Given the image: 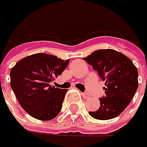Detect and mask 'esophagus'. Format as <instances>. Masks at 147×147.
Masks as SVG:
<instances>
[{
    "label": "esophagus",
    "mask_w": 147,
    "mask_h": 147,
    "mask_svg": "<svg viewBox=\"0 0 147 147\" xmlns=\"http://www.w3.org/2000/svg\"><path fill=\"white\" fill-rule=\"evenodd\" d=\"M81 95H82V97L84 99H88L90 97V95L88 94H86V93H81Z\"/></svg>",
    "instance_id": "obj_1"
}]
</instances>
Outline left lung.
<instances>
[{"mask_svg":"<svg viewBox=\"0 0 147 147\" xmlns=\"http://www.w3.org/2000/svg\"><path fill=\"white\" fill-rule=\"evenodd\" d=\"M83 59L105 81L106 96L100 99V108L89 114L100 120L119 116L130 104L138 88L137 67L127 56L113 49H100Z\"/></svg>","mask_w":147,"mask_h":147,"instance_id":"1","label":"left lung"}]
</instances>
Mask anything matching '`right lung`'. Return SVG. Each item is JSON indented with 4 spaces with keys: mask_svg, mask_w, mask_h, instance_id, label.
<instances>
[{
    "mask_svg": "<svg viewBox=\"0 0 147 147\" xmlns=\"http://www.w3.org/2000/svg\"><path fill=\"white\" fill-rule=\"evenodd\" d=\"M69 60L43 53L18 61L10 71V85L21 107L40 120L55 118L61 110L67 89L49 83L62 74Z\"/></svg>",
    "mask_w": 147,
    "mask_h": 147,
    "instance_id": "obj_1",
    "label": "right lung"
}]
</instances>
